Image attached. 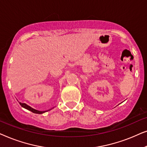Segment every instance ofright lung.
<instances>
[{
    "instance_id": "right-lung-1",
    "label": "right lung",
    "mask_w": 147,
    "mask_h": 147,
    "mask_svg": "<svg viewBox=\"0 0 147 147\" xmlns=\"http://www.w3.org/2000/svg\"><path fill=\"white\" fill-rule=\"evenodd\" d=\"M19 104H20V105L22 106V107H23L24 108H25V109L29 110V111H31V112H33V113H35V114H43V113H44V112L47 111H47H39V110H37L34 109V108H31V106H28L27 104H26L25 103H21V102H19Z\"/></svg>"
}]
</instances>
